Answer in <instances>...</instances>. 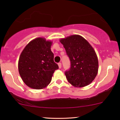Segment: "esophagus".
<instances>
[{"mask_svg":"<svg viewBox=\"0 0 120 120\" xmlns=\"http://www.w3.org/2000/svg\"><path fill=\"white\" fill-rule=\"evenodd\" d=\"M58 65H59V68H61V63H58Z\"/></svg>","mask_w":120,"mask_h":120,"instance_id":"1","label":"esophagus"}]
</instances>
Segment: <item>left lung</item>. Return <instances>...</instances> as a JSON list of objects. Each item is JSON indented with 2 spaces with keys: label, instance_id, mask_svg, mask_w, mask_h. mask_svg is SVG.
Returning a JSON list of instances; mask_svg holds the SVG:
<instances>
[{
  "label": "left lung",
  "instance_id": "obj_1",
  "mask_svg": "<svg viewBox=\"0 0 120 120\" xmlns=\"http://www.w3.org/2000/svg\"><path fill=\"white\" fill-rule=\"evenodd\" d=\"M60 41L71 61V68L65 72L68 82L75 87L89 85L96 77L98 61L94 48L83 37L73 35L61 38Z\"/></svg>",
  "mask_w": 120,
  "mask_h": 120
}]
</instances>
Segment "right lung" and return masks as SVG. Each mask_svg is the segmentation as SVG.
I'll use <instances>...</instances> for the list:
<instances>
[{"label": "right lung", "mask_w": 120, "mask_h": 120, "mask_svg": "<svg viewBox=\"0 0 120 120\" xmlns=\"http://www.w3.org/2000/svg\"><path fill=\"white\" fill-rule=\"evenodd\" d=\"M52 44V41L37 38L29 42L22 51L18 70L22 80L28 87L35 89L47 87L55 70L59 68L54 62Z\"/></svg>", "instance_id": "1"}]
</instances>
